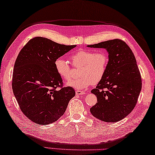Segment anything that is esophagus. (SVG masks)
<instances>
[{
  "mask_svg": "<svg viewBox=\"0 0 155 155\" xmlns=\"http://www.w3.org/2000/svg\"><path fill=\"white\" fill-rule=\"evenodd\" d=\"M75 93H76V95H84V94H85L84 91H80V90H76Z\"/></svg>",
  "mask_w": 155,
  "mask_h": 155,
  "instance_id": "esophagus-1",
  "label": "esophagus"
}]
</instances>
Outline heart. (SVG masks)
Returning a JSON list of instances; mask_svg holds the SVG:
<instances>
[{
	"label": "heart",
	"instance_id": "1",
	"mask_svg": "<svg viewBox=\"0 0 155 155\" xmlns=\"http://www.w3.org/2000/svg\"><path fill=\"white\" fill-rule=\"evenodd\" d=\"M74 66L80 68V76L69 81L66 85L78 90L88 87L92 84L99 83L106 74L108 64V56L104 52L80 49L70 56ZM54 68L59 76L64 80L71 78V68L66 60L58 58L54 62Z\"/></svg>",
	"mask_w": 155,
	"mask_h": 155
}]
</instances>
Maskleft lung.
Masks as SVG:
<instances>
[{
    "mask_svg": "<svg viewBox=\"0 0 155 155\" xmlns=\"http://www.w3.org/2000/svg\"><path fill=\"white\" fill-rule=\"evenodd\" d=\"M87 47L105 48L108 53L106 74L91 90L97 103L90 112L101 121L118 122L133 110L141 90V74L135 56L129 46L118 39Z\"/></svg>",
    "mask_w": 155,
    "mask_h": 155,
    "instance_id": "left-lung-1",
    "label": "left lung"
}]
</instances>
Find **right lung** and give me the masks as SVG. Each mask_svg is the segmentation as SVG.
<instances>
[{
    "mask_svg": "<svg viewBox=\"0 0 155 155\" xmlns=\"http://www.w3.org/2000/svg\"><path fill=\"white\" fill-rule=\"evenodd\" d=\"M76 47L36 37L22 48L14 66L12 90L22 112L39 125L54 122L75 96L71 87H62L54 62ZM57 87L61 89L56 90Z\"/></svg>",
    "mask_w": 155,
    "mask_h": 155,
    "instance_id": "add662e5",
    "label": "right lung"
}]
</instances>
